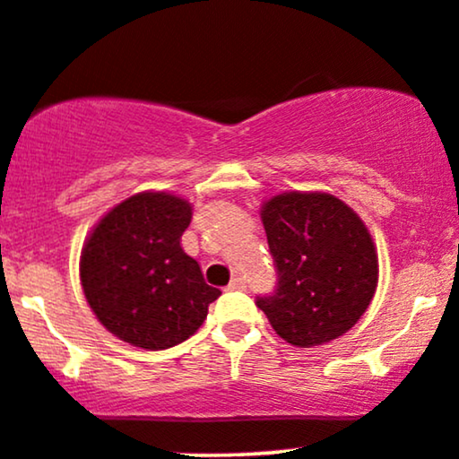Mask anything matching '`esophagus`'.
I'll return each mask as SVG.
<instances>
[{"mask_svg": "<svg viewBox=\"0 0 459 459\" xmlns=\"http://www.w3.org/2000/svg\"><path fill=\"white\" fill-rule=\"evenodd\" d=\"M229 290H246V282L241 278H233L230 280V284L226 286Z\"/></svg>", "mask_w": 459, "mask_h": 459, "instance_id": "esophagus-1", "label": "esophagus"}]
</instances>
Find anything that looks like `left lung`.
<instances>
[{
  "instance_id": "8db88e82",
  "label": "left lung",
  "mask_w": 459,
  "mask_h": 459,
  "mask_svg": "<svg viewBox=\"0 0 459 459\" xmlns=\"http://www.w3.org/2000/svg\"><path fill=\"white\" fill-rule=\"evenodd\" d=\"M278 286L256 297L280 338L299 349L344 335L368 310L378 256L361 218L327 192H284L261 209Z\"/></svg>"
}]
</instances>
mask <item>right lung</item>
<instances>
[{"mask_svg":"<svg viewBox=\"0 0 459 459\" xmlns=\"http://www.w3.org/2000/svg\"><path fill=\"white\" fill-rule=\"evenodd\" d=\"M192 205L169 192H139L93 226L81 252L91 312L119 340L162 351L196 333L220 297L181 247Z\"/></svg>","mask_w":459,"mask_h":459,"instance_id":"add662e5","label":"right lung"}]
</instances>
